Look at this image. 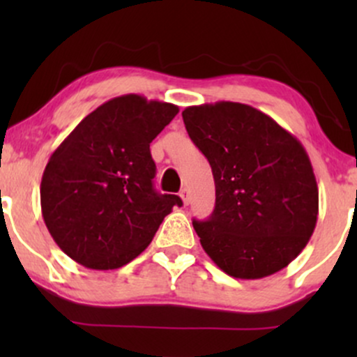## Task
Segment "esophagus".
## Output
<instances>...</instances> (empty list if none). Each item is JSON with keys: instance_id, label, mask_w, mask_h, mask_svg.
I'll return each instance as SVG.
<instances>
[{"instance_id": "obj_1", "label": "esophagus", "mask_w": 357, "mask_h": 357, "mask_svg": "<svg viewBox=\"0 0 357 357\" xmlns=\"http://www.w3.org/2000/svg\"><path fill=\"white\" fill-rule=\"evenodd\" d=\"M179 196H181V199H183V203H184V204H188V203H190L191 196H190V191H188L186 188H183L181 192H179Z\"/></svg>"}]
</instances>
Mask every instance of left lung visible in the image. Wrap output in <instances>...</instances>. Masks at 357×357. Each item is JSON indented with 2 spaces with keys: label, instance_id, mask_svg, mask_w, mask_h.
I'll use <instances>...</instances> for the list:
<instances>
[{
  "label": "left lung",
  "instance_id": "1",
  "mask_svg": "<svg viewBox=\"0 0 357 357\" xmlns=\"http://www.w3.org/2000/svg\"><path fill=\"white\" fill-rule=\"evenodd\" d=\"M196 147L210 162L215 210L192 221L208 257L230 277L255 280L285 268L312 236L319 190L296 136L240 102L183 110Z\"/></svg>",
  "mask_w": 357,
  "mask_h": 357
}]
</instances>
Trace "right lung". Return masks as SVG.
<instances>
[{
	"instance_id": "right-lung-1",
	"label": "right lung",
	"mask_w": 357,
	"mask_h": 357,
	"mask_svg": "<svg viewBox=\"0 0 357 357\" xmlns=\"http://www.w3.org/2000/svg\"><path fill=\"white\" fill-rule=\"evenodd\" d=\"M179 112L169 102L137 93L90 112L48 159L40 184L42 215L52 238L77 264L124 267L147 248L176 195L153 186L149 144Z\"/></svg>"
}]
</instances>
